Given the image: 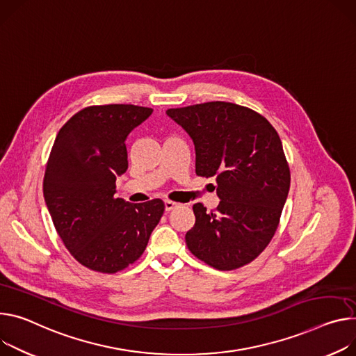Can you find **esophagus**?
Returning a JSON list of instances; mask_svg holds the SVG:
<instances>
[{"mask_svg":"<svg viewBox=\"0 0 356 356\" xmlns=\"http://www.w3.org/2000/svg\"><path fill=\"white\" fill-rule=\"evenodd\" d=\"M175 207H177V203H175L172 200H165V210L166 211H172Z\"/></svg>","mask_w":356,"mask_h":356,"instance_id":"1","label":"esophagus"}]
</instances>
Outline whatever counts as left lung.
<instances>
[{
    "mask_svg": "<svg viewBox=\"0 0 356 356\" xmlns=\"http://www.w3.org/2000/svg\"><path fill=\"white\" fill-rule=\"evenodd\" d=\"M196 149V175L217 180L218 206H193L196 222L186 233L191 254L221 271L240 268L274 237L291 175L273 124L250 108L206 102L168 109Z\"/></svg>",
    "mask_w": 356,
    "mask_h": 356,
    "instance_id": "1",
    "label": "left lung"
}]
</instances>
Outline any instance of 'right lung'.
I'll use <instances>...</instances> for the list:
<instances>
[{"label":"right lung","instance_id":"right-lung-1","mask_svg":"<svg viewBox=\"0 0 356 356\" xmlns=\"http://www.w3.org/2000/svg\"><path fill=\"white\" fill-rule=\"evenodd\" d=\"M136 105H95L75 113L51 149L44 197L55 230L75 260L104 274L124 270L143 254L165 203L116 199V176L127 170L126 138L152 115Z\"/></svg>","mask_w":356,"mask_h":356}]
</instances>
